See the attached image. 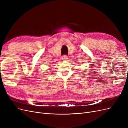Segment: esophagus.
Returning a JSON list of instances; mask_svg holds the SVG:
<instances>
[{"instance_id":"1","label":"esophagus","mask_w":128,"mask_h":128,"mask_svg":"<svg viewBox=\"0 0 128 128\" xmlns=\"http://www.w3.org/2000/svg\"><path fill=\"white\" fill-rule=\"evenodd\" d=\"M68 56H66V55L62 56V60L63 61H67L68 60Z\"/></svg>"}]
</instances>
